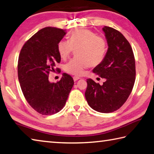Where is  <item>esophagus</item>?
I'll return each mask as SVG.
<instances>
[{
  "mask_svg": "<svg viewBox=\"0 0 154 154\" xmlns=\"http://www.w3.org/2000/svg\"><path fill=\"white\" fill-rule=\"evenodd\" d=\"M80 78L79 77H77V76H74L73 77V80L75 81V82H76V81H77L78 79H79Z\"/></svg>",
  "mask_w": 154,
  "mask_h": 154,
  "instance_id": "34e87169",
  "label": "esophagus"
}]
</instances>
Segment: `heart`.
Here are the masks:
<instances>
[{"mask_svg": "<svg viewBox=\"0 0 154 154\" xmlns=\"http://www.w3.org/2000/svg\"><path fill=\"white\" fill-rule=\"evenodd\" d=\"M74 58L64 66L65 71L75 76L82 75L84 69L96 66L104 61L108 51V42L104 38L97 35L95 32L86 29H77L71 32L69 40L58 42L57 50L62 59L67 58L72 50Z\"/></svg>", "mask_w": 154, "mask_h": 154, "instance_id": "heart-1", "label": "heart"}]
</instances>
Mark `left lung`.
I'll list each match as a JSON object with an SVG mask.
<instances>
[{
    "label": "left lung",
    "mask_w": 154,
    "mask_h": 154,
    "mask_svg": "<svg viewBox=\"0 0 154 154\" xmlns=\"http://www.w3.org/2000/svg\"><path fill=\"white\" fill-rule=\"evenodd\" d=\"M108 49L103 62L93 72L105 78L102 85L87 79L85 96L89 106L102 113L118 110L127 101L135 81V60L131 44L118 30L103 28Z\"/></svg>",
    "instance_id": "left-lung-1"
}]
</instances>
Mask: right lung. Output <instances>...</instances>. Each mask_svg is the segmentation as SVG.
<instances>
[{
  "instance_id": "1",
  "label": "right lung",
  "mask_w": 154,
  "mask_h": 154,
  "mask_svg": "<svg viewBox=\"0 0 154 154\" xmlns=\"http://www.w3.org/2000/svg\"><path fill=\"white\" fill-rule=\"evenodd\" d=\"M66 34L62 29L47 27L27 40L19 56L18 79L28 104L42 115H52L62 110L74 85L71 75L63 74L56 83L48 81L50 72L60 63L57 45Z\"/></svg>"
}]
</instances>
